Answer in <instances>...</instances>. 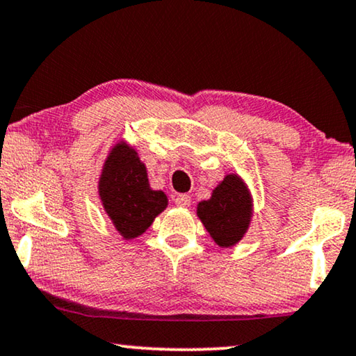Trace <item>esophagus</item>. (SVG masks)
<instances>
[{
  "instance_id": "esophagus-1",
  "label": "esophagus",
  "mask_w": 356,
  "mask_h": 356,
  "mask_svg": "<svg viewBox=\"0 0 356 356\" xmlns=\"http://www.w3.org/2000/svg\"><path fill=\"white\" fill-rule=\"evenodd\" d=\"M174 203H176L177 206H180V208H188L190 204H192V198H190L188 195H177L176 200H174Z\"/></svg>"
}]
</instances>
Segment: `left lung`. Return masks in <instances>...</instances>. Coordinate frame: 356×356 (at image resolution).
Instances as JSON below:
<instances>
[{"label": "left lung", "instance_id": "8db88e82", "mask_svg": "<svg viewBox=\"0 0 356 356\" xmlns=\"http://www.w3.org/2000/svg\"><path fill=\"white\" fill-rule=\"evenodd\" d=\"M198 217L217 245L233 246L245 235L251 220V196L243 180L230 174L198 204Z\"/></svg>", "mask_w": 356, "mask_h": 356}]
</instances>
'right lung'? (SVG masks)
<instances>
[{
  "label": "right lung",
  "mask_w": 356,
  "mask_h": 356,
  "mask_svg": "<svg viewBox=\"0 0 356 356\" xmlns=\"http://www.w3.org/2000/svg\"><path fill=\"white\" fill-rule=\"evenodd\" d=\"M99 193L111 222L126 240L142 235L168 206L166 195L150 188L144 163L126 144L116 145L105 161Z\"/></svg>",
  "instance_id": "obj_1"
}]
</instances>
